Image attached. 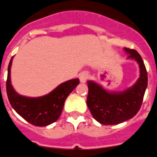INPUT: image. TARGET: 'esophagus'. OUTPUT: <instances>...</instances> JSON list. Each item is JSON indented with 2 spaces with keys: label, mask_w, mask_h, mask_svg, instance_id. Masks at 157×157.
I'll list each match as a JSON object with an SVG mask.
<instances>
[{
  "label": "esophagus",
  "mask_w": 157,
  "mask_h": 157,
  "mask_svg": "<svg viewBox=\"0 0 157 157\" xmlns=\"http://www.w3.org/2000/svg\"><path fill=\"white\" fill-rule=\"evenodd\" d=\"M88 77H89V76H88V74L86 72H81L79 75V79H80V81H81V83H86Z\"/></svg>",
  "instance_id": "1"
}]
</instances>
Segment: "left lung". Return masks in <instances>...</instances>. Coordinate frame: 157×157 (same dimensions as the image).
<instances>
[{
    "label": "left lung",
    "mask_w": 157,
    "mask_h": 157,
    "mask_svg": "<svg viewBox=\"0 0 157 157\" xmlns=\"http://www.w3.org/2000/svg\"><path fill=\"white\" fill-rule=\"evenodd\" d=\"M128 58L139 66L140 76L132 86L124 91H109L93 81H88L86 103L94 118L104 125L121 124L139 111L147 87V72L142 57L134 49L124 48Z\"/></svg>",
    "instance_id": "left-lung-1"
}]
</instances>
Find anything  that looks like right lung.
<instances>
[{"mask_svg": "<svg viewBox=\"0 0 157 157\" xmlns=\"http://www.w3.org/2000/svg\"><path fill=\"white\" fill-rule=\"evenodd\" d=\"M12 60L8 66L6 92L10 104L15 112L34 126L44 127L54 123L62 113L66 99L80 83L78 78L60 84L52 91L40 97H26L15 91L10 81Z\"/></svg>", "mask_w": 157, "mask_h": 157, "instance_id": "right-lung-1", "label": "right lung"}]
</instances>
